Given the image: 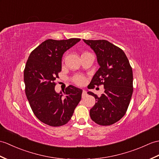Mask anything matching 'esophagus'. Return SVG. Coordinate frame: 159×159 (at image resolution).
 <instances>
[{
  "label": "esophagus",
  "instance_id": "34e87169",
  "mask_svg": "<svg viewBox=\"0 0 159 159\" xmlns=\"http://www.w3.org/2000/svg\"><path fill=\"white\" fill-rule=\"evenodd\" d=\"M87 95V91L84 90V89H83V93H82V97L83 98H84L86 96V95Z\"/></svg>",
  "mask_w": 159,
  "mask_h": 159
}]
</instances>
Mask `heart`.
Here are the masks:
<instances>
[{"instance_id": "heart-1", "label": "heart", "mask_w": 159, "mask_h": 159, "mask_svg": "<svg viewBox=\"0 0 159 159\" xmlns=\"http://www.w3.org/2000/svg\"><path fill=\"white\" fill-rule=\"evenodd\" d=\"M73 81L74 83L78 84V85H83L85 83L86 79L83 75H76L75 76H74Z\"/></svg>"}]
</instances>
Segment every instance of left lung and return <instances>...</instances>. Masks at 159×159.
I'll return each mask as SVG.
<instances>
[{"mask_svg":"<svg viewBox=\"0 0 159 159\" xmlns=\"http://www.w3.org/2000/svg\"><path fill=\"white\" fill-rule=\"evenodd\" d=\"M83 41L96 55L99 66L88 89L104 84L101 96L89 91L97 102L90 110V116L95 123L110 125L119 121L127 112L133 93V71L124 51L106 40Z\"/></svg>","mask_w":159,"mask_h":159,"instance_id":"1","label":"left lung"}]
</instances>
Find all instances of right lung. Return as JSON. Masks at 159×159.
Listing matches in <instances>:
<instances>
[{
  "mask_svg": "<svg viewBox=\"0 0 159 159\" xmlns=\"http://www.w3.org/2000/svg\"><path fill=\"white\" fill-rule=\"evenodd\" d=\"M80 40L48 39L32 51L25 64L24 78L29 104L35 116L50 126L67 123L81 99L83 90L73 85L60 93L55 90L63 55Z\"/></svg>",
  "mask_w": 159,
  "mask_h": 159,
  "instance_id": "obj_1",
  "label": "right lung"
}]
</instances>
